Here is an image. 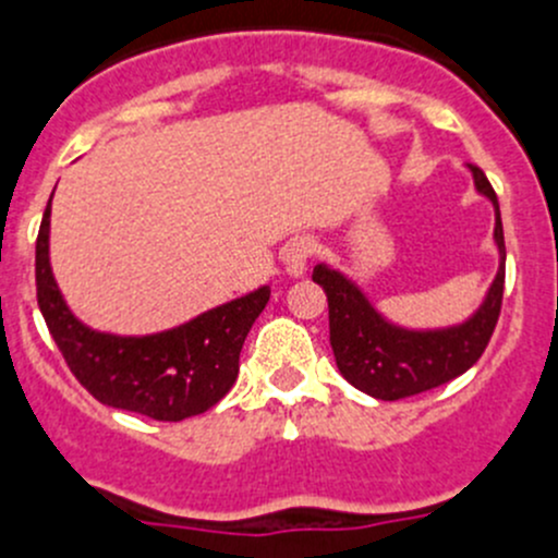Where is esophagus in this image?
<instances>
[{
  "instance_id": "esophagus-1",
  "label": "esophagus",
  "mask_w": 558,
  "mask_h": 558,
  "mask_svg": "<svg viewBox=\"0 0 558 558\" xmlns=\"http://www.w3.org/2000/svg\"><path fill=\"white\" fill-rule=\"evenodd\" d=\"M315 256V240L311 238H300L294 240L283 253V264L289 278H302L307 272V262Z\"/></svg>"
}]
</instances>
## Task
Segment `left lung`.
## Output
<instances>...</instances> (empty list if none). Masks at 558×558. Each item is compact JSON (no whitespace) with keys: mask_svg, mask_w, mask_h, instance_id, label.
Returning a JSON list of instances; mask_svg holds the SVG:
<instances>
[{"mask_svg":"<svg viewBox=\"0 0 558 558\" xmlns=\"http://www.w3.org/2000/svg\"><path fill=\"white\" fill-rule=\"evenodd\" d=\"M472 183L494 205V245L499 269L477 311L461 324L440 329H408L388 320L369 296L329 264H315L313 280L329 302V342L337 369L359 391L375 399L413 397L464 375L486 351L497 326L505 289V234L499 202L483 170L470 165Z\"/></svg>","mask_w":558,"mask_h":558,"instance_id":"left-lung-1","label":"left lung"}]
</instances>
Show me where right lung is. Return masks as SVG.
<instances>
[{"mask_svg":"<svg viewBox=\"0 0 558 558\" xmlns=\"http://www.w3.org/2000/svg\"><path fill=\"white\" fill-rule=\"evenodd\" d=\"M37 305L66 367L107 408L156 421H183L227 397L240 351L269 302V286L156 335H110L83 324L50 269V202L37 234Z\"/></svg>","mask_w":558,"mask_h":558,"instance_id":"1","label":"right lung"}]
</instances>
